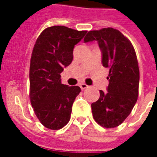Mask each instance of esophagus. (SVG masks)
I'll use <instances>...</instances> for the list:
<instances>
[{
    "label": "esophagus",
    "mask_w": 157,
    "mask_h": 157,
    "mask_svg": "<svg viewBox=\"0 0 157 157\" xmlns=\"http://www.w3.org/2000/svg\"><path fill=\"white\" fill-rule=\"evenodd\" d=\"M80 87H81V90H86V89L88 88L89 86H87V85H86V84H85V83H81V84H80Z\"/></svg>",
    "instance_id": "34e87169"
}]
</instances>
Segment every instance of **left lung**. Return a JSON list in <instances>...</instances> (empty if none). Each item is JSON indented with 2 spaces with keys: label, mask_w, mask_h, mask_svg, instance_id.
<instances>
[{
  "label": "left lung",
  "mask_w": 157,
  "mask_h": 157,
  "mask_svg": "<svg viewBox=\"0 0 157 157\" xmlns=\"http://www.w3.org/2000/svg\"><path fill=\"white\" fill-rule=\"evenodd\" d=\"M97 41L102 63L109 68L107 92L91 104L94 119L105 128L118 126L130 114L139 95V68L135 50L129 39L112 28L90 31L85 42Z\"/></svg>",
  "instance_id": "left-lung-1"
}]
</instances>
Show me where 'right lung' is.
Wrapping results in <instances>:
<instances>
[{
  "instance_id": "right-lung-1",
  "label": "right lung",
  "mask_w": 157,
  "mask_h": 157,
  "mask_svg": "<svg viewBox=\"0 0 157 157\" xmlns=\"http://www.w3.org/2000/svg\"><path fill=\"white\" fill-rule=\"evenodd\" d=\"M86 33L53 26L45 28L36 41L31 57L29 97L36 116L48 129H62L70 121L81 88L62 84L60 73L71 64L74 47Z\"/></svg>"
}]
</instances>
